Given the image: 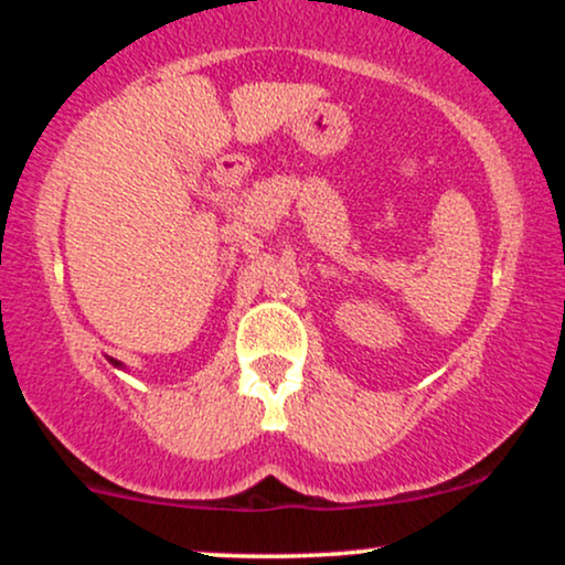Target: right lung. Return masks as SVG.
I'll return each instance as SVG.
<instances>
[{
  "label": "right lung",
  "mask_w": 565,
  "mask_h": 565,
  "mask_svg": "<svg viewBox=\"0 0 565 565\" xmlns=\"http://www.w3.org/2000/svg\"><path fill=\"white\" fill-rule=\"evenodd\" d=\"M111 361V366H116V369H125V364H121V361H116V359H108Z\"/></svg>",
  "instance_id": "1"
}]
</instances>
